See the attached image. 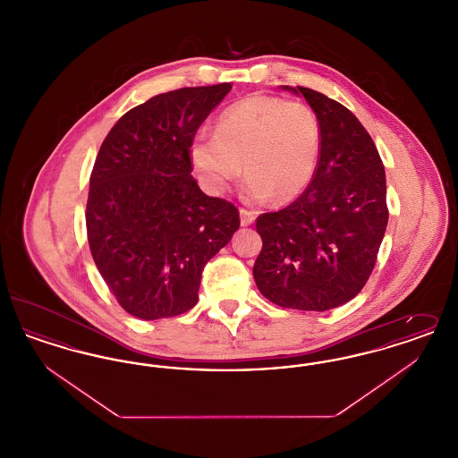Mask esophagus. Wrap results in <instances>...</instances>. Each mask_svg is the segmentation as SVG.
<instances>
[{
    "instance_id": "1",
    "label": "esophagus",
    "mask_w": 458,
    "mask_h": 458,
    "mask_svg": "<svg viewBox=\"0 0 458 458\" xmlns=\"http://www.w3.org/2000/svg\"><path fill=\"white\" fill-rule=\"evenodd\" d=\"M239 213L242 226H249V225H252V223L256 221V216H258V213H256V211H249V209H243V208H240Z\"/></svg>"
}]
</instances>
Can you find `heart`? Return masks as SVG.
<instances>
[{"label": "heart", "mask_w": 458, "mask_h": 458, "mask_svg": "<svg viewBox=\"0 0 458 458\" xmlns=\"http://www.w3.org/2000/svg\"><path fill=\"white\" fill-rule=\"evenodd\" d=\"M319 153L316 113L275 96H250L232 105L221 113L218 129L197 131L191 146L192 165L211 194H223L243 166L242 196L249 202L301 196L316 174Z\"/></svg>", "instance_id": "heart-1"}]
</instances>
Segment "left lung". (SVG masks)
Wrapping results in <instances>:
<instances>
[{"instance_id": "8db88e82", "label": "left lung", "mask_w": 458, "mask_h": 458, "mask_svg": "<svg viewBox=\"0 0 458 458\" xmlns=\"http://www.w3.org/2000/svg\"><path fill=\"white\" fill-rule=\"evenodd\" d=\"M282 88L316 113L321 153L304 194L256 221L262 249L252 273L273 304L321 312L349 302L369 280L388 225L386 176L350 109L312 89Z\"/></svg>"}]
</instances>
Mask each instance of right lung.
<instances>
[{
	"label": "right lung",
	"instance_id": "1",
	"mask_svg": "<svg viewBox=\"0 0 458 458\" xmlns=\"http://www.w3.org/2000/svg\"><path fill=\"white\" fill-rule=\"evenodd\" d=\"M232 84L176 89L127 111L90 174L88 240L109 292L154 321L197 304L200 275L239 230V209L192 176L197 129Z\"/></svg>",
	"mask_w": 458,
	"mask_h": 458
}]
</instances>
